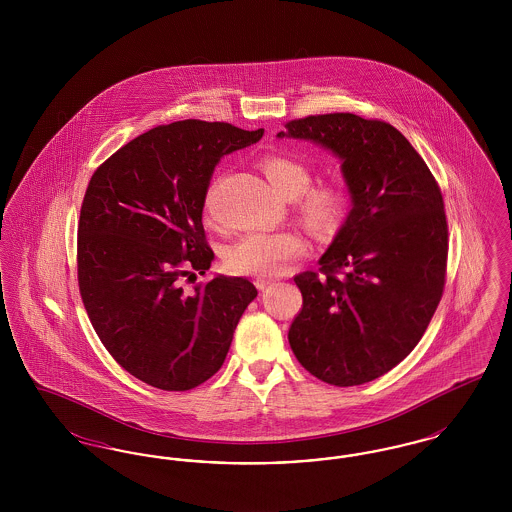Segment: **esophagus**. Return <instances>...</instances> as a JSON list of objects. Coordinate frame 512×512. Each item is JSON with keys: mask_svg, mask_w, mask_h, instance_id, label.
I'll return each mask as SVG.
<instances>
[{"mask_svg": "<svg viewBox=\"0 0 512 512\" xmlns=\"http://www.w3.org/2000/svg\"><path fill=\"white\" fill-rule=\"evenodd\" d=\"M255 286H257L259 290H267L268 286H270V280H265V278H257V280H255Z\"/></svg>", "mask_w": 512, "mask_h": 512, "instance_id": "1", "label": "esophagus"}]
</instances>
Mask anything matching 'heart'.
Masks as SVG:
<instances>
[{"mask_svg": "<svg viewBox=\"0 0 512 512\" xmlns=\"http://www.w3.org/2000/svg\"><path fill=\"white\" fill-rule=\"evenodd\" d=\"M263 171L278 194L299 199V215L317 234H330L341 224L347 211V195L340 186H311L313 174L305 163L284 153H270L263 159ZM307 251L301 236L290 230L251 232L226 249V267L234 274L276 278L292 267Z\"/></svg>", "mask_w": 512, "mask_h": 512, "instance_id": "obj_1", "label": "heart"}]
</instances>
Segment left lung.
Returning <instances> with one entry per match:
<instances>
[{
    "mask_svg": "<svg viewBox=\"0 0 512 512\" xmlns=\"http://www.w3.org/2000/svg\"><path fill=\"white\" fill-rule=\"evenodd\" d=\"M278 138L330 149L351 197L320 272L293 278L303 295L293 355L326 384L361 386L399 365L438 309L447 267L438 182L388 122L330 113L288 122Z\"/></svg>",
    "mask_w": 512,
    "mask_h": 512,
    "instance_id": "8db88e82",
    "label": "left lung"
}]
</instances>
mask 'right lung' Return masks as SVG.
<instances>
[{
  "mask_svg": "<svg viewBox=\"0 0 512 512\" xmlns=\"http://www.w3.org/2000/svg\"><path fill=\"white\" fill-rule=\"evenodd\" d=\"M263 128L171 122L151 128L94 172L78 222V288L105 349L153 388L192 390L219 370L255 286L205 274L215 253L203 205L220 159L263 138Z\"/></svg>",
  "mask_w": 512,
  "mask_h": 512,
  "instance_id": "add662e5",
  "label": "right lung"
}]
</instances>
